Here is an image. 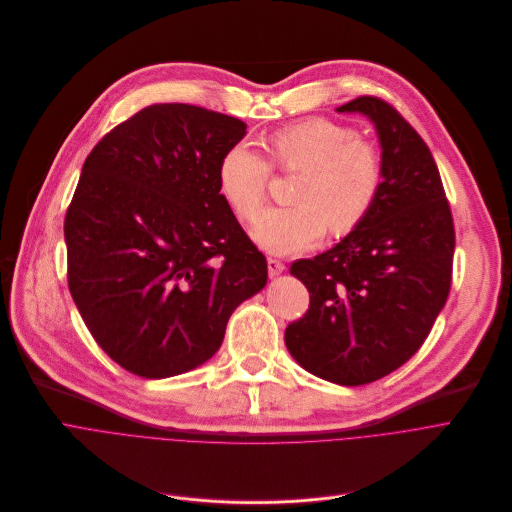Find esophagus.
Segmentation results:
<instances>
[{"mask_svg":"<svg viewBox=\"0 0 512 512\" xmlns=\"http://www.w3.org/2000/svg\"><path fill=\"white\" fill-rule=\"evenodd\" d=\"M286 269V265L280 261V259H267V271H269V276L271 278H276V276H280L282 271Z\"/></svg>","mask_w":512,"mask_h":512,"instance_id":"obj_1","label":"esophagus"}]
</instances>
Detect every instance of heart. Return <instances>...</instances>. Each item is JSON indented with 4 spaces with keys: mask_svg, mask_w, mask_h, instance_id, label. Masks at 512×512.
<instances>
[{
    "mask_svg": "<svg viewBox=\"0 0 512 512\" xmlns=\"http://www.w3.org/2000/svg\"><path fill=\"white\" fill-rule=\"evenodd\" d=\"M267 150L280 170L300 173L292 208L259 214L253 241L276 255L315 247L325 230L344 236L356 230L379 199L385 166L379 148L358 138L356 129L327 117H311L274 131ZM271 166L247 144L224 152L218 185L238 218L251 220L265 201Z\"/></svg>",
    "mask_w": 512,
    "mask_h": 512,
    "instance_id": "b5f03b06",
    "label": "heart"
}]
</instances>
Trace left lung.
<instances>
[{
    "label": "left lung",
    "mask_w": 512,
    "mask_h": 512,
    "mask_svg": "<svg viewBox=\"0 0 512 512\" xmlns=\"http://www.w3.org/2000/svg\"><path fill=\"white\" fill-rule=\"evenodd\" d=\"M374 123L385 179L366 220L290 274L311 294L286 327L292 358L335 385H366L410 360L447 302L455 228L436 162L391 105L358 96L337 109Z\"/></svg>",
    "instance_id": "1"
}]
</instances>
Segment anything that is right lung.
<instances>
[{
	"label": "right lung",
	"mask_w": 512,
	"mask_h": 512,
	"mask_svg": "<svg viewBox=\"0 0 512 512\" xmlns=\"http://www.w3.org/2000/svg\"><path fill=\"white\" fill-rule=\"evenodd\" d=\"M247 125L183 102L152 105L88 154L67 208V284L119 366L166 379L208 362L267 261L218 185Z\"/></svg>",
	"instance_id": "obj_1"
}]
</instances>
